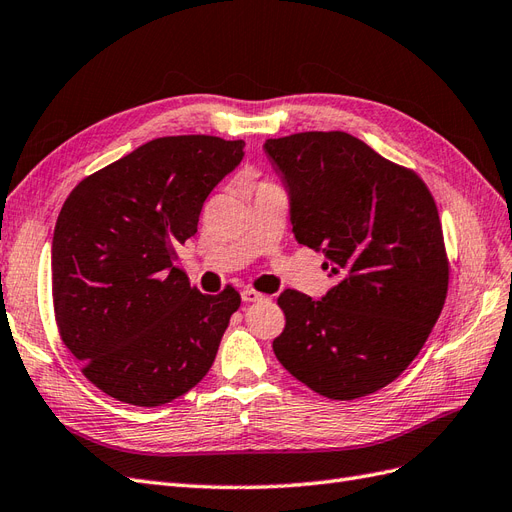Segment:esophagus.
Instances as JSON below:
<instances>
[{
  "label": "esophagus",
  "instance_id": "34e87169",
  "mask_svg": "<svg viewBox=\"0 0 512 512\" xmlns=\"http://www.w3.org/2000/svg\"><path fill=\"white\" fill-rule=\"evenodd\" d=\"M242 300L249 302V304H251V302H261V300H266V295L255 291V289H244V291H242Z\"/></svg>",
  "mask_w": 512,
  "mask_h": 512
}]
</instances>
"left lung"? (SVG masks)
<instances>
[{"label": "left lung", "mask_w": 512, "mask_h": 512, "mask_svg": "<svg viewBox=\"0 0 512 512\" xmlns=\"http://www.w3.org/2000/svg\"><path fill=\"white\" fill-rule=\"evenodd\" d=\"M289 191L295 240L323 251L336 285L325 298L278 295L280 364L329 400L395 381L432 334L449 289L438 208L417 172L344 131L263 144Z\"/></svg>", "instance_id": "8db88e82"}]
</instances>
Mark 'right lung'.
Returning <instances> with one entry per match:
<instances>
[{
    "label": "right lung",
    "instance_id": "add662e5",
    "mask_svg": "<svg viewBox=\"0 0 512 512\" xmlns=\"http://www.w3.org/2000/svg\"><path fill=\"white\" fill-rule=\"evenodd\" d=\"M242 140L168 136L87 176L53 236V306L63 344L110 398L161 406L217 357L234 287L204 295L176 266L210 191L244 157Z\"/></svg>",
    "mask_w": 512,
    "mask_h": 512
}]
</instances>
